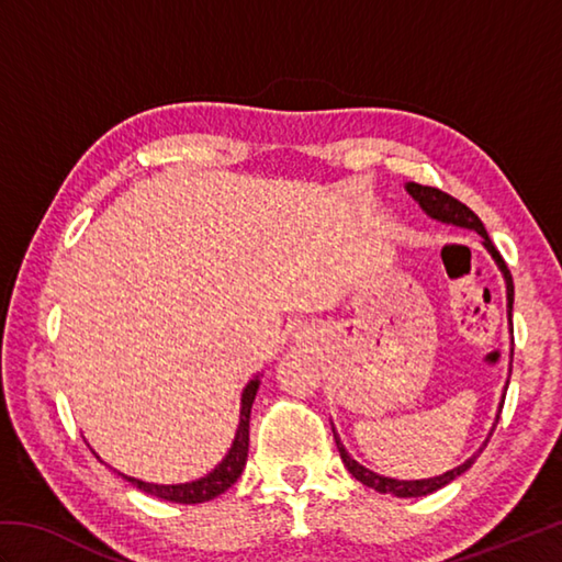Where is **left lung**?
I'll return each mask as SVG.
<instances>
[{"label":"left lung","mask_w":562,"mask_h":562,"mask_svg":"<svg viewBox=\"0 0 562 562\" xmlns=\"http://www.w3.org/2000/svg\"><path fill=\"white\" fill-rule=\"evenodd\" d=\"M408 188V193L420 202V207L429 214V217H435L439 222H447V224H457V226H465V229H473L479 232L483 236V244L485 248L491 250L493 258L497 260L499 270H503L505 274V282H507V308H509V321H512V304H515V282H512V272L507 268V262L503 260V256H499V250L493 246L491 236H487L483 222L479 220V214H475L471 207H465L463 202H459L457 198H451L449 193H445V190L439 188H429V186H420V183H408L405 186ZM499 413H503V405H499ZM333 435H336V429H333ZM336 445H338V451H340V459L342 463L348 465V471L355 475L357 481L364 483L367 487H374L376 493H389V495H396V497H420V495H429L439 491V487H445L447 483H451L457 475H461L463 471H469L473 461L481 457L479 453H473V457L461 463L459 469L453 471H447L445 475H435V479H427V481H396V479H384V475L379 473H372L369 469H364V465L357 463L348 451H345V447L340 445V439L336 435Z\"/></svg>","instance_id":"left-lung-1"}]
</instances>
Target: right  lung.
<instances>
[{
  "instance_id": "add662e5",
  "label": "right lung",
  "mask_w": 562,
  "mask_h": 562,
  "mask_svg": "<svg viewBox=\"0 0 562 562\" xmlns=\"http://www.w3.org/2000/svg\"><path fill=\"white\" fill-rule=\"evenodd\" d=\"M258 391V379L250 381V384L244 389L241 396V423H238L234 445L226 453L224 461L214 469L212 473H207L205 479L193 481V483H183V485H154V483H145L137 479H127L125 481L133 483L135 487H139L142 493H149L154 497L169 499V503H178V505H198V503H207V499H214L217 495L226 493L229 487L236 483L238 475H241L244 465H246V457H248V420H250V405H254Z\"/></svg>"
}]
</instances>
